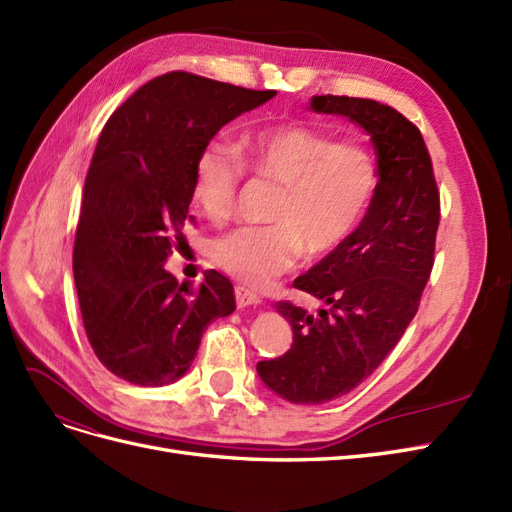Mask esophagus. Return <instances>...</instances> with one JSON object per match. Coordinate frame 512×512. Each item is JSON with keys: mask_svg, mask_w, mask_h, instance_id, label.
<instances>
[{"mask_svg": "<svg viewBox=\"0 0 512 512\" xmlns=\"http://www.w3.org/2000/svg\"><path fill=\"white\" fill-rule=\"evenodd\" d=\"M234 293H236V304H238V308H246V306H257V304L261 302L259 293H255L253 289L244 287V285H236Z\"/></svg>", "mask_w": 512, "mask_h": 512, "instance_id": "obj_1", "label": "esophagus"}]
</instances>
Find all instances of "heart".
<instances>
[{
  "label": "heart",
  "mask_w": 512,
  "mask_h": 512,
  "mask_svg": "<svg viewBox=\"0 0 512 512\" xmlns=\"http://www.w3.org/2000/svg\"><path fill=\"white\" fill-rule=\"evenodd\" d=\"M276 185L266 227H234L212 240L217 266L242 283L263 285L300 261L340 251L364 221L378 187L374 155L359 142L300 123L244 134L238 146L208 142L193 163L191 195L208 219L234 210L244 174Z\"/></svg>",
  "instance_id": "obj_1"
}]
</instances>
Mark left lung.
<instances>
[{
  "mask_svg": "<svg viewBox=\"0 0 512 512\" xmlns=\"http://www.w3.org/2000/svg\"><path fill=\"white\" fill-rule=\"evenodd\" d=\"M310 106L368 131L378 155V187L355 236L295 278V289L327 308L312 317L289 300L276 302L293 327V342L285 355L259 361L257 372L293 404L340 398L383 364L417 315L440 223L432 159L415 123L364 97L317 95Z\"/></svg>",
  "mask_w": 512,
  "mask_h": 512,
  "instance_id": "8db88e82",
  "label": "left lung"
}]
</instances>
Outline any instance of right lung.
Returning <instances> with one entry per match:
<instances>
[{"label":"right lung","instance_id":"right-lung-1","mask_svg":"<svg viewBox=\"0 0 512 512\" xmlns=\"http://www.w3.org/2000/svg\"><path fill=\"white\" fill-rule=\"evenodd\" d=\"M274 95L178 70L148 80L104 125L82 193L74 280L91 349L123 381L174 383L206 327L236 310L223 274L206 270L193 287L163 263L193 219L197 153Z\"/></svg>","mask_w":512,"mask_h":512}]
</instances>
